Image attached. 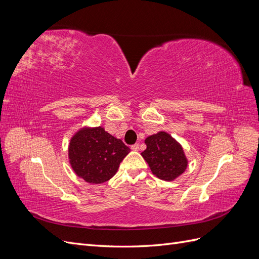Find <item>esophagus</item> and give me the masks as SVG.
Instances as JSON below:
<instances>
[{
	"mask_svg": "<svg viewBox=\"0 0 259 259\" xmlns=\"http://www.w3.org/2000/svg\"><path fill=\"white\" fill-rule=\"evenodd\" d=\"M131 149H132L133 151H138V150H139V145H138V144L133 145V146L131 147Z\"/></svg>",
	"mask_w": 259,
	"mask_h": 259,
	"instance_id": "obj_1",
	"label": "esophagus"
}]
</instances>
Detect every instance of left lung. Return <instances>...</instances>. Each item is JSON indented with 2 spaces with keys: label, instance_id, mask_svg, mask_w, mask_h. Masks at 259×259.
Returning <instances> with one entry per match:
<instances>
[{
  "label": "left lung",
  "instance_id": "left-lung-1",
  "mask_svg": "<svg viewBox=\"0 0 259 259\" xmlns=\"http://www.w3.org/2000/svg\"><path fill=\"white\" fill-rule=\"evenodd\" d=\"M147 149L142 152L152 174L171 182L182 175L188 166L184 149L166 132H159L146 138Z\"/></svg>",
  "mask_w": 259,
  "mask_h": 259
}]
</instances>
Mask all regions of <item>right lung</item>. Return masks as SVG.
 <instances>
[{
    "instance_id": "1",
    "label": "right lung",
    "mask_w": 259,
    "mask_h": 259,
    "mask_svg": "<svg viewBox=\"0 0 259 259\" xmlns=\"http://www.w3.org/2000/svg\"><path fill=\"white\" fill-rule=\"evenodd\" d=\"M131 151L121 139L104 127H83L70 140L69 162L74 173L90 184H103L111 179L120 163Z\"/></svg>"
}]
</instances>
